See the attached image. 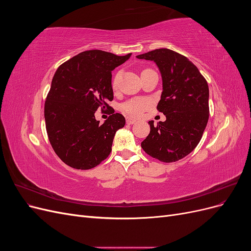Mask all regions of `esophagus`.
Wrapping results in <instances>:
<instances>
[{"label": "esophagus", "mask_w": 251, "mask_h": 251, "mask_svg": "<svg viewBox=\"0 0 251 251\" xmlns=\"http://www.w3.org/2000/svg\"><path fill=\"white\" fill-rule=\"evenodd\" d=\"M135 119H133V118H130V117H127L126 118V124L127 125H133V124H135Z\"/></svg>", "instance_id": "34e87169"}]
</instances>
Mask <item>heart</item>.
<instances>
[{"instance_id": "obj_1", "label": "heart", "mask_w": 251, "mask_h": 251, "mask_svg": "<svg viewBox=\"0 0 251 251\" xmlns=\"http://www.w3.org/2000/svg\"><path fill=\"white\" fill-rule=\"evenodd\" d=\"M121 71H118L115 76L112 80V87L115 90L118 87V82L121 76ZM151 104V100L146 97H137V98H131L119 105V110L126 114L130 117H139L142 115L144 111H147Z\"/></svg>"}]
</instances>
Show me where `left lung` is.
<instances>
[{"label": "left lung", "mask_w": 251, "mask_h": 251, "mask_svg": "<svg viewBox=\"0 0 251 251\" xmlns=\"http://www.w3.org/2000/svg\"><path fill=\"white\" fill-rule=\"evenodd\" d=\"M154 60L162 76L163 91L157 110L166 120L151 126L141 148L162 162H176L200 142L209 117V90L206 79L191 60L171 49L160 48L137 55Z\"/></svg>", "instance_id": "obj_1"}]
</instances>
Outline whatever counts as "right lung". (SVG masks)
I'll use <instances>...</instances> for the list:
<instances>
[{
  "mask_svg": "<svg viewBox=\"0 0 251 251\" xmlns=\"http://www.w3.org/2000/svg\"><path fill=\"white\" fill-rule=\"evenodd\" d=\"M130 56L88 50L57 68L45 101V123L52 149L71 168L93 169L110 155L114 136L126 119L113 110L100 124L95 112L111 108L112 71Z\"/></svg>",
  "mask_w": 251,
  "mask_h": 251,
  "instance_id": "right-lung-1",
  "label": "right lung"
}]
</instances>
